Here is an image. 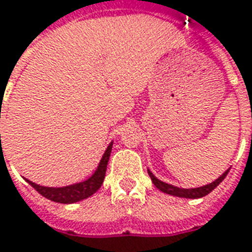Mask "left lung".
Masks as SVG:
<instances>
[{"mask_svg": "<svg viewBox=\"0 0 252 252\" xmlns=\"http://www.w3.org/2000/svg\"><path fill=\"white\" fill-rule=\"evenodd\" d=\"M228 172H229V169L222 173V175L218 177L217 180L213 181L210 184H207V186H203V187L199 188H179L175 187V186H170L168 183H163V181L158 180L156 176L151 173L150 170H149V175H150L151 180L154 183V186H156L159 191H162L165 193H169V195H175V196H180V198H191V199H196V198H202V196H205L207 193H210L214 189V188L217 187L218 184L221 183V181L224 180L226 175H228Z\"/></svg>", "mask_w": 252, "mask_h": 252, "instance_id": "left-lung-1", "label": "left lung"}]
</instances>
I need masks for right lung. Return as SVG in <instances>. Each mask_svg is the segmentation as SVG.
<instances>
[{"label":"right lung","instance_id":"add662e5","mask_svg":"<svg viewBox=\"0 0 252 252\" xmlns=\"http://www.w3.org/2000/svg\"><path fill=\"white\" fill-rule=\"evenodd\" d=\"M112 146H113V143H110L108 146V149H106L105 154L102 157L101 162L96 168L95 173L86 181L61 188L42 187V186H38L32 181H27L31 184V187H34L42 196H45V198L53 200V202H57V203H75V202H79V200L86 199V198L91 196L93 193H95L102 186V183H103L105 173H106V166H108L109 162V157H110V153H112Z\"/></svg>","mask_w":252,"mask_h":252}]
</instances>
